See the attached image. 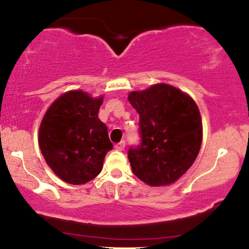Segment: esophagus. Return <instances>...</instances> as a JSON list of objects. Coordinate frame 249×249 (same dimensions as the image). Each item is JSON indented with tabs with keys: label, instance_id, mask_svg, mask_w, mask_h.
I'll return each instance as SVG.
<instances>
[{
	"label": "esophagus",
	"instance_id": "obj_1",
	"mask_svg": "<svg viewBox=\"0 0 249 249\" xmlns=\"http://www.w3.org/2000/svg\"><path fill=\"white\" fill-rule=\"evenodd\" d=\"M124 147H125V141L119 142L118 144L115 145V148H116V150H118V151H123V150H124Z\"/></svg>",
	"mask_w": 249,
	"mask_h": 249
}]
</instances>
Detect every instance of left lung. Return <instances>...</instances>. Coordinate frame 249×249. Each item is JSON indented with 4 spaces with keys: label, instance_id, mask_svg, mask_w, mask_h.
<instances>
[{
    "label": "left lung",
    "instance_id": "obj_1",
    "mask_svg": "<svg viewBox=\"0 0 249 249\" xmlns=\"http://www.w3.org/2000/svg\"><path fill=\"white\" fill-rule=\"evenodd\" d=\"M128 102L139 113L142 139L127 152L133 174L150 186L172 184L192 166L201 146L196 102L167 84L132 91Z\"/></svg>",
    "mask_w": 249,
    "mask_h": 249
}]
</instances>
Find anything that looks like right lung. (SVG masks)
<instances>
[{
  "instance_id": "right-lung-1",
  "label": "right lung",
  "mask_w": 249,
  "mask_h": 249,
  "mask_svg": "<svg viewBox=\"0 0 249 249\" xmlns=\"http://www.w3.org/2000/svg\"><path fill=\"white\" fill-rule=\"evenodd\" d=\"M103 97L81 90L57 98L43 117L38 142L51 170L65 182L87 184L101 173L113 145L107 127L98 118Z\"/></svg>"
}]
</instances>
